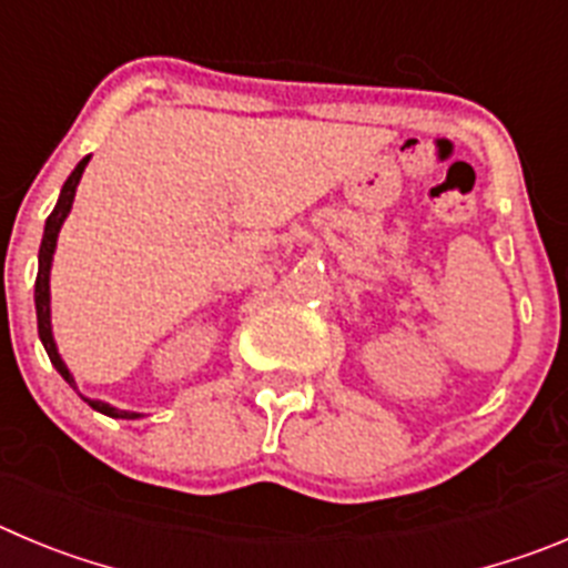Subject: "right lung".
Returning a JSON list of instances; mask_svg holds the SVG:
<instances>
[{
    "mask_svg": "<svg viewBox=\"0 0 568 568\" xmlns=\"http://www.w3.org/2000/svg\"><path fill=\"white\" fill-rule=\"evenodd\" d=\"M87 163H90V158H83L81 163L75 165V171L67 176L59 202H55L53 213L47 216L44 239H41V247H39V275H36V318H39V337H41V343H44L47 355H50V363L59 368V374L67 379V383H70L72 388H75V379H72L70 368L64 366V361H61L59 348H55V341H53V329H50V264H53L55 239H59L61 225H64L67 213H70L72 200H75V189H78V182H81V174H83V169H87ZM83 403H90L92 408L101 410V414H106V416H114V419H134V416H138V414H132V410L112 408V405L101 403V399L83 397Z\"/></svg>",
    "mask_w": 568,
    "mask_h": 568,
    "instance_id": "obj_1",
    "label": "right lung"
}]
</instances>
